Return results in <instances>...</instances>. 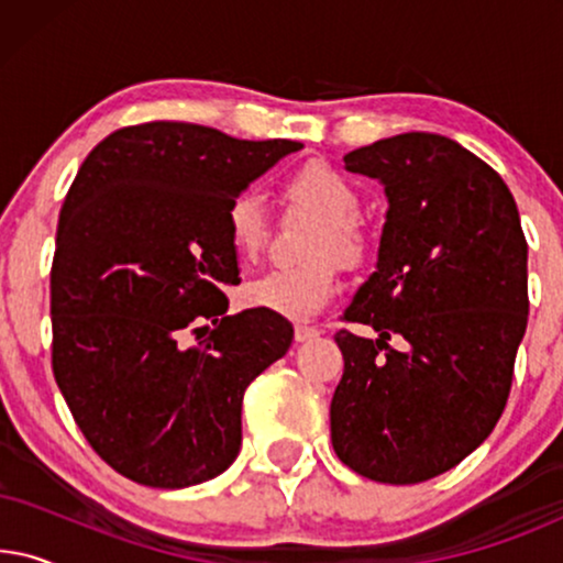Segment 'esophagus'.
I'll return each mask as SVG.
<instances>
[{"instance_id":"esophagus-1","label":"esophagus","mask_w":563,"mask_h":563,"mask_svg":"<svg viewBox=\"0 0 563 563\" xmlns=\"http://www.w3.org/2000/svg\"><path fill=\"white\" fill-rule=\"evenodd\" d=\"M320 335L318 328L312 325H295V341L297 343H307V341H314V338Z\"/></svg>"}]
</instances>
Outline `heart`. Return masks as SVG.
<instances>
[{
  "label": "heart",
  "mask_w": 563,
  "mask_h": 563,
  "mask_svg": "<svg viewBox=\"0 0 563 563\" xmlns=\"http://www.w3.org/2000/svg\"><path fill=\"white\" fill-rule=\"evenodd\" d=\"M284 191L295 205L312 210L325 220L314 238V261L297 266H274L245 284V302L289 320H307L318 314L338 287L335 253L343 264H353L364 253L356 220L361 214V197L353 184L325 164H307L284 184ZM228 238L241 258H253L266 241L268 214L258 191H243L225 210Z\"/></svg>",
  "instance_id": "heart-1"
}]
</instances>
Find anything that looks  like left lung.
Masks as SVG:
<instances>
[{
	"mask_svg": "<svg viewBox=\"0 0 563 563\" xmlns=\"http://www.w3.org/2000/svg\"><path fill=\"white\" fill-rule=\"evenodd\" d=\"M343 164L379 181L389 210L376 272L343 312L376 338L335 333L345 368L330 438L366 479L418 484L479 449L505 410L528 328V243L503 176L451 137L391 135Z\"/></svg>",
	"mask_w": 563,
	"mask_h": 563,
	"instance_id": "8db88e82",
	"label": "left lung"
}]
</instances>
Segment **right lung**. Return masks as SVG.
Instances as JSON below:
<instances>
[{"instance_id": "obj_1", "label": "right lung", "mask_w": 563, "mask_h": 563, "mask_svg": "<svg viewBox=\"0 0 563 563\" xmlns=\"http://www.w3.org/2000/svg\"><path fill=\"white\" fill-rule=\"evenodd\" d=\"M299 148L145 122L107 135L76 174L51 268L53 374L91 449L128 479L184 489L241 451L245 387L295 328L258 307L225 314L222 289L241 284L225 210ZM189 327L200 345L184 350Z\"/></svg>"}]
</instances>
